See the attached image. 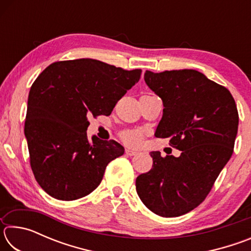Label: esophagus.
I'll use <instances>...</instances> for the list:
<instances>
[{"label": "esophagus", "instance_id": "1", "mask_svg": "<svg viewBox=\"0 0 251 251\" xmlns=\"http://www.w3.org/2000/svg\"><path fill=\"white\" fill-rule=\"evenodd\" d=\"M125 152H126V155H128V156H135L136 154H137V151H131V150H126Z\"/></svg>", "mask_w": 251, "mask_h": 251}]
</instances>
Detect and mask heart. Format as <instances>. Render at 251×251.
Returning a JSON list of instances; mask_svg holds the SVG:
<instances>
[{
  "label": "heart",
  "mask_w": 251,
  "mask_h": 251,
  "mask_svg": "<svg viewBox=\"0 0 251 251\" xmlns=\"http://www.w3.org/2000/svg\"><path fill=\"white\" fill-rule=\"evenodd\" d=\"M143 138V133L138 129L128 130L123 135V141H124L127 145L130 146H137L141 144Z\"/></svg>",
  "instance_id": "1"
}]
</instances>
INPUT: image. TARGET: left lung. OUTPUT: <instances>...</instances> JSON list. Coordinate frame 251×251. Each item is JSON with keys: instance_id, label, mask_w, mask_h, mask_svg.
Wrapping results in <instances>:
<instances>
[{"instance_id": "8db88e82", "label": "left lung", "mask_w": 251, "mask_h": 251, "mask_svg": "<svg viewBox=\"0 0 251 251\" xmlns=\"http://www.w3.org/2000/svg\"><path fill=\"white\" fill-rule=\"evenodd\" d=\"M144 78L164 105L155 136L169 137V145L181 154L161 157L151 151L152 168L136 178V190L154 214L178 217L205 201L230 159L237 106L226 87L198 71H146Z\"/></svg>"}]
</instances>
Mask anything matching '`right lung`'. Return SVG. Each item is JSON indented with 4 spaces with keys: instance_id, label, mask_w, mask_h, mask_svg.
Returning a JSON list of instances; mask_svg holds the SVG:
<instances>
[{
    "instance_id": "add662e5",
    "label": "right lung",
    "mask_w": 251,
    "mask_h": 251,
    "mask_svg": "<svg viewBox=\"0 0 251 251\" xmlns=\"http://www.w3.org/2000/svg\"><path fill=\"white\" fill-rule=\"evenodd\" d=\"M141 74L79 58L55 62L35 79L24 133L34 177L50 196L69 201L91 194L109 161L124 154L115 141L88 139V116L110 115Z\"/></svg>"
}]
</instances>
